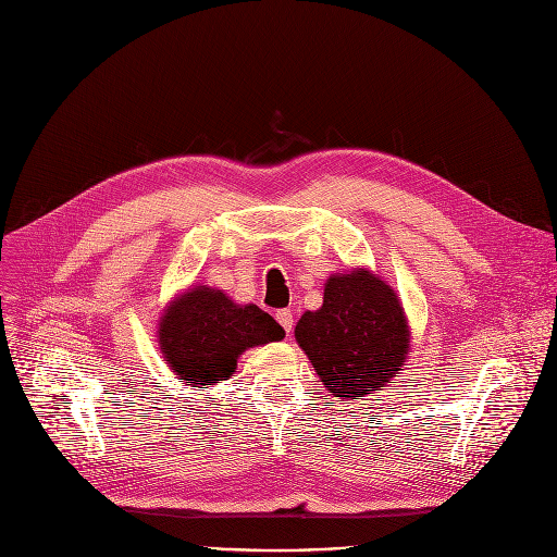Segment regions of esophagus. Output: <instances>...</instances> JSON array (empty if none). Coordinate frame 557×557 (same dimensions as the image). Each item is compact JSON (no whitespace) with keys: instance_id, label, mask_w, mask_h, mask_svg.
<instances>
[{"instance_id":"obj_1","label":"esophagus","mask_w":557,"mask_h":557,"mask_svg":"<svg viewBox=\"0 0 557 557\" xmlns=\"http://www.w3.org/2000/svg\"><path fill=\"white\" fill-rule=\"evenodd\" d=\"M275 318H277V323L284 327V332L290 334V330H294V313H290V309H280L275 313Z\"/></svg>"}]
</instances>
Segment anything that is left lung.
I'll return each mask as SVG.
<instances>
[{"label": "left lung", "mask_w": 557, "mask_h": 557, "mask_svg": "<svg viewBox=\"0 0 557 557\" xmlns=\"http://www.w3.org/2000/svg\"><path fill=\"white\" fill-rule=\"evenodd\" d=\"M296 341L323 386L345 401L391 384L411 343L397 294L366 269L327 280L323 307L302 313Z\"/></svg>", "instance_id": "obj_1"}]
</instances>
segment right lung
Returning a JSON list of instances; mask_svg holds the SVG:
<instances>
[{
  "mask_svg": "<svg viewBox=\"0 0 557 557\" xmlns=\"http://www.w3.org/2000/svg\"><path fill=\"white\" fill-rule=\"evenodd\" d=\"M282 338L273 315L210 286H194L171 300L158 327L164 361L194 388L225 382L248 347Z\"/></svg>",
  "mask_w": 557,
  "mask_h": 557,
  "instance_id": "1",
  "label": "right lung"
}]
</instances>
